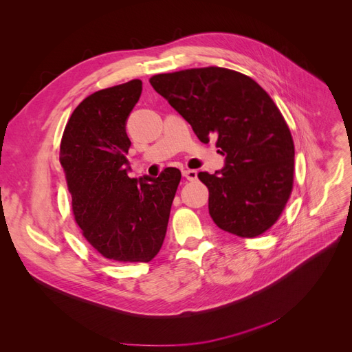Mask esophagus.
<instances>
[{
    "label": "esophagus",
    "mask_w": 352,
    "mask_h": 352,
    "mask_svg": "<svg viewBox=\"0 0 352 352\" xmlns=\"http://www.w3.org/2000/svg\"><path fill=\"white\" fill-rule=\"evenodd\" d=\"M182 175L185 177V179H188V181H197L198 179V171L197 170H184Z\"/></svg>",
    "instance_id": "1"
}]
</instances>
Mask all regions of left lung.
Returning a JSON list of instances; mask_svg holds the SVG:
<instances>
[{
  "instance_id": "8db88e82",
  "label": "left lung",
  "mask_w": 352,
  "mask_h": 352,
  "mask_svg": "<svg viewBox=\"0 0 352 352\" xmlns=\"http://www.w3.org/2000/svg\"><path fill=\"white\" fill-rule=\"evenodd\" d=\"M150 83L202 143L217 138L223 168L198 174L214 222L242 238L267 230L289 201L294 174L293 138L272 98L249 76L218 66L155 75Z\"/></svg>"
}]
</instances>
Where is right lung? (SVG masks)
Wrapping results in <instances>:
<instances>
[{
    "label": "right lung",
    "mask_w": 352,
    "mask_h": 352,
    "mask_svg": "<svg viewBox=\"0 0 352 352\" xmlns=\"http://www.w3.org/2000/svg\"><path fill=\"white\" fill-rule=\"evenodd\" d=\"M143 82L95 91L65 127L59 161L72 195L76 223L86 241L116 262H150L166 238L181 181L177 168L160 177L130 178L127 119Z\"/></svg>",
    "instance_id": "1"
}]
</instances>
